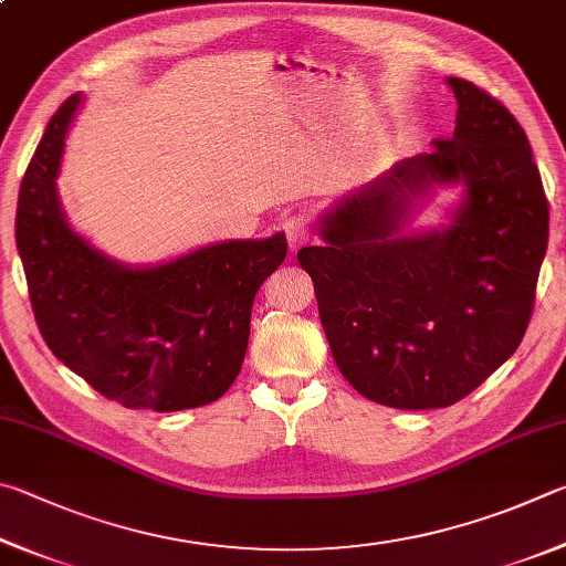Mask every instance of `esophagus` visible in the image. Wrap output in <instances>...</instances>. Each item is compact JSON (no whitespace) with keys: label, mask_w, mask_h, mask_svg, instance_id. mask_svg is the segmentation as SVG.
<instances>
[{"label":"esophagus","mask_w":566,"mask_h":566,"mask_svg":"<svg viewBox=\"0 0 566 566\" xmlns=\"http://www.w3.org/2000/svg\"><path fill=\"white\" fill-rule=\"evenodd\" d=\"M285 238H289V248L291 251H298L301 245H305L313 238V231L308 221L303 216H293L285 221Z\"/></svg>","instance_id":"34e87169"}]
</instances>
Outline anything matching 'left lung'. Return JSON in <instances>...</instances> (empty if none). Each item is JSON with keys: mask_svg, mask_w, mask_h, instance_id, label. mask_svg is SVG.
I'll return each mask as SVG.
<instances>
[{"mask_svg": "<svg viewBox=\"0 0 566 566\" xmlns=\"http://www.w3.org/2000/svg\"><path fill=\"white\" fill-rule=\"evenodd\" d=\"M452 138L343 193L321 216L313 277L333 360L363 398L448 408L520 348L547 253L549 208L522 126L497 98L448 76ZM438 185L463 186L451 221L403 231Z\"/></svg>", "mask_w": 566, "mask_h": 566, "instance_id": "1", "label": "left lung"}]
</instances>
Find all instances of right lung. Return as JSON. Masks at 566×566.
Wrapping results in <instances>:
<instances>
[{
    "mask_svg": "<svg viewBox=\"0 0 566 566\" xmlns=\"http://www.w3.org/2000/svg\"><path fill=\"white\" fill-rule=\"evenodd\" d=\"M84 94L52 116L17 203L29 301L59 360L126 408L176 412L221 398L241 373L251 308L285 258V233L221 241L158 265L98 251L66 221L56 178Z\"/></svg>",
    "mask_w": 566,
    "mask_h": 566,
    "instance_id": "obj_1",
    "label": "right lung"
}]
</instances>
